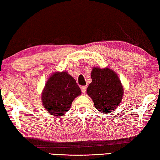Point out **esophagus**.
<instances>
[{"label": "esophagus", "instance_id": "obj_1", "mask_svg": "<svg viewBox=\"0 0 160 160\" xmlns=\"http://www.w3.org/2000/svg\"><path fill=\"white\" fill-rule=\"evenodd\" d=\"M81 90H82V93H85L87 91V86H83L81 87Z\"/></svg>", "mask_w": 160, "mask_h": 160}]
</instances>
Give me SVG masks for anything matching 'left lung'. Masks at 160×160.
Here are the masks:
<instances>
[{"mask_svg": "<svg viewBox=\"0 0 160 160\" xmlns=\"http://www.w3.org/2000/svg\"><path fill=\"white\" fill-rule=\"evenodd\" d=\"M87 93L102 113H111L120 106L124 88L118 74L110 68L93 67Z\"/></svg>", "mask_w": 160, "mask_h": 160, "instance_id": "8db88e82", "label": "left lung"}]
</instances>
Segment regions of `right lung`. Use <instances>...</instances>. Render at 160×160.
Returning a JSON list of instances; mask_svg holds the SVG:
<instances>
[{
    "label": "right lung",
    "mask_w": 160,
    "mask_h": 160,
    "mask_svg": "<svg viewBox=\"0 0 160 160\" xmlns=\"http://www.w3.org/2000/svg\"><path fill=\"white\" fill-rule=\"evenodd\" d=\"M81 93L76 80L67 71H56L49 76L42 90V105L53 116H62Z\"/></svg>",
    "instance_id": "obj_1"
}]
</instances>
